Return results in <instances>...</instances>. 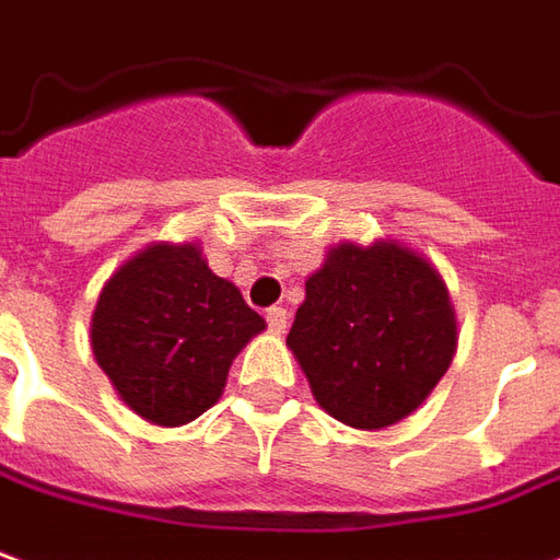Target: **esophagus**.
Returning <instances> with one entry per match:
<instances>
[{
    "mask_svg": "<svg viewBox=\"0 0 560 560\" xmlns=\"http://www.w3.org/2000/svg\"><path fill=\"white\" fill-rule=\"evenodd\" d=\"M267 320H269V330H272L276 336H281L284 330H288V308L272 306L267 312Z\"/></svg>",
    "mask_w": 560,
    "mask_h": 560,
    "instance_id": "1",
    "label": "esophagus"
}]
</instances>
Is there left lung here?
<instances>
[{
	"mask_svg": "<svg viewBox=\"0 0 560 560\" xmlns=\"http://www.w3.org/2000/svg\"><path fill=\"white\" fill-rule=\"evenodd\" d=\"M288 348L318 406L354 430L412 416L457 348L440 269L397 240L339 242L306 279Z\"/></svg>",
	"mask_w": 560,
	"mask_h": 560,
	"instance_id": "1",
	"label": "left lung"
}]
</instances>
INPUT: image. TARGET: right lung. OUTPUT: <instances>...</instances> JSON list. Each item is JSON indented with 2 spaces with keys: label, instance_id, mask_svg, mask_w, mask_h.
Returning <instances> with one entry per match:
<instances>
[{
  "label": "right lung",
  "instance_id": "obj_1",
  "mask_svg": "<svg viewBox=\"0 0 560 560\" xmlns=\"http://www.w3.org/2000/svg\"><path fill=\"white\" fill-rule=\"evenodd\" d=\"M264 330L199 242H151L103 284L90 346L136 416L182 428L221 400L236 354Z\"/></svg>",
  "mask_w": 560,
  "mask_h": 560
}]
</instances>
